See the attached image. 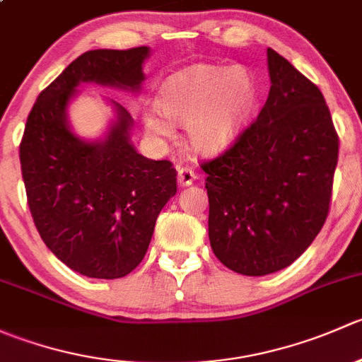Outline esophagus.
I'll return each instance as SVG.
<instances>
[{
    "mask_svg": "<svg viewBox=\"0 0 362 362\" xmlns=\"http://www.w3.org/2000/svg\"><path fill=\"white\" fill-rule=\"evenodd\" d=\"M194 180H196V173L192 168H187V166L178 168V184H180L182 187H189V185H192V182Z\"/></svg>",
    "mask_w": 362,
    "mask_h": 362,
    "instance_id": "1",
    "label": "esophagus"
}]
</instances>
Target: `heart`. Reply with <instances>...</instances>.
I'll return each mask as SVG.
<instances>
[{"label": "heart", "instance_id": "heart-1", "mask_svg": "<svg viewBox=\"0 0 362 362\" xmlns=\"http://www.w3.org/2000/svg\"><path fill=\"white\" fill-rule=\"evenodd\" d=\"M255 83L242 66L199 64L171 75L160 87L158 107H145L141 122L158 140L175 136L173 124L185 126L194 152L215 156L242 134L254 107Z\"/></svg>", "mask_w": 362, "mask_h": 362}]
</instances>
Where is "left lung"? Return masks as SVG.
<instances>
[{"label":"left lung","mask_w":362,"mask_h":362,"mask_svg":"<svg viewBox=\"0 0 362 362\" xmlns=\"http://www.w3.org/2000/svg\"><path fill=\"white\" fill-rule=\"evenodd\" d=\"M272 87L257 119L206 173L208 236L218 261L247 276L293 264L329 214L338 134L322 93L268 49Z\"/></svg>","instance_id":"left-lung-1"}]
</instances>
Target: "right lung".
<instances>
[{
    "label": "right lung",
    "instance_id": "obj_1",
    "mask_svg": "<svg viewBox=\"0 0 362 362\" xmlns=\"http://www.w3.org/2000/svg\"><path fill=\"white\" fill-rule=\"evenodd\" d=\"M148 47L98 49L76 57L40 93L21 141V170L40 236L68 268L90 279H120L145 257L156 221L177 192L170 160L138 154L133 117L113 101L103 140L69 129L68 105L80 83L140 90Z\"/></svg>",
    "mask_w": 362,
    "mask_h": 362
}]
</instances>
